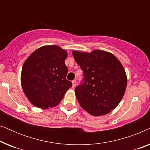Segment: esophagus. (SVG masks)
<instances>
[{
  "label": "esophagus",
  "mask_w": 150,
  "mask_h": 150,
  "mask_svg": "<svg viewBox=\"0 0 150 150\" xmlns=\"http://www.w3.org/2000/svg\"><path fill=\"white\" fill-rule=\"evenodd\" d=\"M71 83H72V87H75L76 85V80H74V81H71Z\"/></svg>",
  "instance_id": "esophagus-1"
}]
</instances>
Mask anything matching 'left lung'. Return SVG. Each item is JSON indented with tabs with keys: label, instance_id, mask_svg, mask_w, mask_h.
<instances>
[{
	"label": "left lung",
	"instance_id": "left-lung-1",
	"mask_svg": "<svg viewBox=\"0 0 150 150\" xmlns=\"http://www.w3.org/2000/svg\"><path fill=\"white\" fill-rule=\"evenodd\" d=\"M72 54L83 71V83L75 89L80 105L91 115L108 114L120 104L126 91L127 76L122 64L104 50H74Z\"/></svg>",
	"mask_w": 150,
	"mask_h": 150
}]
</instances>
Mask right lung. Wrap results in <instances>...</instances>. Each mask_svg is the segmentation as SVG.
Listing matches in <instances>:
<instances>
[{
    "label": "right lung",
    "mask_w": 150,
    "mask_h": 150,
    "mask_svg": "<svg viewBox=\"0 0 150 150\" xmlns=\"http://www.w3.org/2000/svg\"><path fill=\"white\" fill-rule=\"evenodd\" d=\"M67 52L56 45L40 47L22 66L21 84L26 98L36 107L48 109L58 105L72 86L66 79Z\"/></svg>",
    "instance_id": "add662e5"
}]
</instances>
